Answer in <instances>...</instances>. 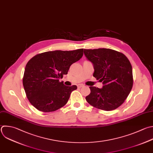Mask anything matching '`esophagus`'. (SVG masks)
Masks as SVG:
<instances>
[{
    "mask_svg": "<svg viewBox=\"0 0 153 153\" xmlns=\"http://www.w3.org/2000/svg\"><path fill=\"white\" fill-rule=\"evenodd\" d=\"M77 87H78V88H81V87H84V85L82 84H78V85H77Z\"/></svg>",
    "mask_w": 153,
    "mask_h": 153,
    "instance_id": "34e87169",
    "label": "esophagus"
}]
</instances>
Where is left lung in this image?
Wrapping results in <instances>:
<instances>
[{"instance_id":"left-lung-1","label":"left lung","mask_w":153,"mask_h":153,"mask_svg":"<svg viewBox=\"0 0 153 153\" xmlns=\"http://www.w3.org/2000/svg\"><path fill=\"white\" fill-rule=\"evenodd\" d=\"M84 53L94 66L93 76L103 86L90 87L91 93L86 96L91 106L104 111H111L121 106L133 87L132 67L123 53L108 48L84 49Z\"/></svg>"}]
</instances>
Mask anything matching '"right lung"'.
<instances>
[{"mask_svg":"<svg viewBox=\"0 0 153 153\" xmlns=\"http://www.w3.org/2000/svg\"><path fill=\"white\" fill-rule=\"evenodd\" d=\"M83 50L47 51L35 56L28 62L23 84L26 96L35 108L49 112L66 104L77 87L65 85L59 79L68 74L72 63L81 59Z\"/></svg>","mask_w":153,"mask_h":153,"instance_id":"1","label":"right lung"}]
</instances>
